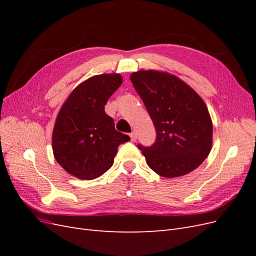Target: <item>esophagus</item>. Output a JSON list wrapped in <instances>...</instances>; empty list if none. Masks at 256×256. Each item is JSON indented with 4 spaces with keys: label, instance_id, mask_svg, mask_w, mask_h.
<instances>
[{
    "label": "esophagus",
    "instance_id": "obj_1",
    "mask_svg": "<svg viewBox=\"0 0 256 256\" xmlns=\"http://www.w3.org/2000/svg\"><path fill=\"white\" fill-rule=\"evenodd\" d=\"M130 138H131V141H132V142H136V141L138 134H136V131H134V132H131V134H130Z\"/></svg>",
    "mask_w": 256,
    "mask_h": 256
}]
</instances>
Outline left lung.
<instances>
[{"mask_svg":"<svg viewBox=\"0 0 256 256\" xmlns=\"http://www.w3.org/2000/svg\"><path fill=\"white\" fill-rule=\"evenodd\" d=\"M130 80L157 132L152 146L138 145L147 166L162 177L173 178L202 164L212 150V122L198 92L164 72L138 70Z\"/></svg>","mask_w":256,"mask_h":256,"instance_id":"left-lung-1","label":"left lung"}]
</instances>
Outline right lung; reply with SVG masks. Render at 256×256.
Returning <instances> with one entry per match:
<instances>
[{
    "instance_id": "1",
    "label": "right lung",
    "mask_w": 256,
    "mask_h": 256,
    "mask_svg": "<svg viewBox=\"0 0 256 256\" xmlns=\"http://www.w3.org/2000/svg\"><path fill=\"white\" fill-rule=\"evenodd\" d=\"M122 83L118 74L92 76L76 86L62 106L52 134L54 157L66 172L95 180L109 170L118 146L130 138L115 130L104 106Z\"/></svg>"
}]
</instances>
